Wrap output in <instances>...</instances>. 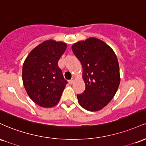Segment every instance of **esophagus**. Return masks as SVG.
<instances>
[{"label":"esophagus","mask_w":146,"mask_h":146,"mask_svg":"<svg viewBox=\"0 0 146 146\" xmlns=\"http://www.w3.org/2000/svg\"><path fill=\"white\" fill-rule=\"evenodd\" d=\"M75 80V78H73L71 79V80H70L69 81H68V82H69L70 84H72L74 82Z\"/></svg>","instance_id":"1"}]
</instances>
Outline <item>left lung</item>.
I'll list each match as a JSON object with an SVG mask.
<instances>
[{"label":"left lung","instance_id":"1","mask_svg":"<svg viewBox=\"0 0 146 146\" xmlns=\"http://www.w3.org/2000/svg\"><path fill=\"white\" fill-rule=\"evenodd\" d=\"M72 50L82 64L86 85L77 95L80 105L89 111H98L115 96L120 83L119 66L115 52L98 38H87L72 45Z\"/></svg>","mask_w":146,"mask_h":146}]
</instances>
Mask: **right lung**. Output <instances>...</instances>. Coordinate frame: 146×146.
<instances>
[{
    "mask_svg": "<svg viewBox=\"0 0 146 146\" xmlns=\"http://www.w3.org/2000/svg\"><path fill=\"white\" fill-rule=\"evenodd\" d=\"M64 42L48 40L29 53L23 66V82L27 93L41 107L58 104L67 81L58 66V60L66 51Z\"/></svg>",
    "mask_w": 146,
    "mask_h": 146,
    "instance_id": "right-lung-1",
    "label": "right lung"
}]
</instances>
